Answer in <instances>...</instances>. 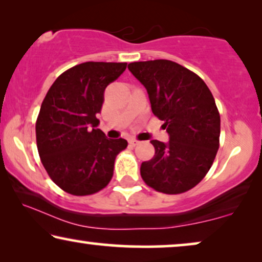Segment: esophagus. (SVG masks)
Returning <instances> with one entry per match:
<instances>
[{"mask_svg": "<svg viewBox=\"0 0 262 262\" xmlns=\"http://www.w3.org/2000/svg\"><path fill=\"white\" fill-rule=\"evenodd\" d=\"M139 143H140V141H138V140H136V139H130V140H129V145H130L132 147L138 146Z\"/></svg>", "mask_w": 262, "mask_h": 262, "instance_id": "1", "label": "esophagus"}]
</instances>
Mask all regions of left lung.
I'll return each mask as SVG.
<instances>
[{
  "instance_id": "left-lung-1",
  "label": "left lung",
  "mask_w": 262,
  "mask_h": 262,
  "mask_svg": "<svg viewBox=\"0 0 262 262\" xmlns=\"http://www.w3.org/2000/svg\"><path fill=\"white\" fill-rule=\"evenodd\" d=\"M129 71L148 93L154 116L164 121L168 143L152 140V159L141 177L158 192L178 194L197 185L209 172L220 147L221 119L204 80L174 61H135Z\"/></svg>"
}]
</instances>
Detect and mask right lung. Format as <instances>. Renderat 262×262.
<instances>
[{
  "label": "right lung",
  "mask_w": 262,
  "mask_h": 262,
  "mask_svg": "<svg viewBox=\"0 0 262 262\" xmlns=\"http://www.w3.org/2000/svg\"><path fill=\"white\" fill-rule=\"evenodd\" d=\"M127 62L86 61L66 70L43 98L35 123L36 146L47 174L62 191L88 196L108 185L114 163L128 146L98 129L105 88Z\"/></svg>",
  "instance_id": "1"
}]
</instances>
